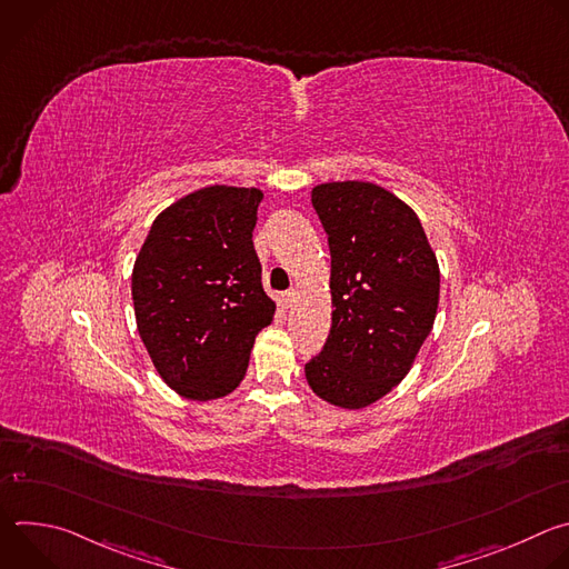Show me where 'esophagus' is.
Segmentation results:
<instances>
[{
    "instance_id": "34e87169",
    "label": "esophagus",
    "mask_w": 569,
    "mask_h": 569,
    "mask_svg": "<svg viewBox=\"0 0 569 569\" xmlns=\"http://www.w3.org/2000/svg\"><path fill=\"white\" fill-rule=\"evenodd\" d=\"M281 301H283V306H292L297 301V290L290 288V290L281 292Z\"/></svg>"
}]
</instances>
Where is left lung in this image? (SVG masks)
<instances>
[{
	"mask_svg": "<svg viewBox=\"0 0 569 569\" xmlns=\"http://www.w3.org/2000/svg\"><path fill=\"white\" fill-rule=\"evenodd\" d=\"M331 250V333L306 362L310 389L360 410L408 376L432 331L439 266L419 216L371 182L312 189Z\"/></svg>",
	"mask_w": 569,
	"mask_h": 569,
	"instance_id": "left-lung-1",
	"label": "left lung"
}]
</instances>
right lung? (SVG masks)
<instances>
[{
    "instance_id": "1",
    "label": "right lung",
    "mask_w": 569,
    "mask_h": 569,
    "mask_svg": "<svg viewBox=\"0 0 569 569\" xmlns=\"http://www.w3.org/2000/svg\"><path fill=\"white\" fill-rule=\"evenodd\" d=\"M261 200L259 189L220 184L189 193L154 218L134 261L141 342L184 398L233 391L274 317L252 240Z\"/></svg>"
}]
</instances>
